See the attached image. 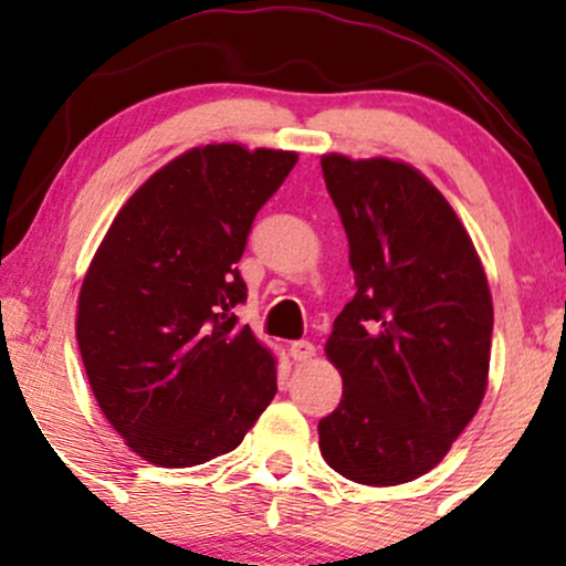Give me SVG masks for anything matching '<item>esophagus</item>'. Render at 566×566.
Returning <instances> with one entry per match:
<instances>
[{
  "label": "esophagus",
  "instance_id": "esophagus-1",
  "mask_svg": "<svg viewBox=\"0 0 566 566\" xmlns=\"http://www.w3.org/2000/svg\"><path fill=\"white\" fill-rule=\"evenodd\" d=\"M290 356L295 361H311L316 356V348H314V343L311 340H295L290 346Z\"/></svg>",
  "mask_w": 566,
  "mask_h": 566
}]
</instances>
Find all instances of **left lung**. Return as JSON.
<instances>
[{"instance_id": "1", "label": "left lung", "mask_w": 566, "mask_h": 566, "mask_svg": "<svg viewBox=\"0 0 566 566\" xmlns=\"http://www.w3.org/2000/svg\"><path fill=\"white\" fill-rule=\"evenodd\" d=\"M322 172L356 295L324 346L343 399L319 420V450L350 482L405 484L450 452L482 405L492 295L450 201L415 167L327 154Z\"/></svg>"}]
</instances>
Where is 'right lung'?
Masks as SVG:
<instances>
[{
	"label": "right lung",
	"mask_w": 566,
	"mask_h": 566,
	"mask_svg": "<svg viewBox=\"0 0 566 566\" xmlns=\"http://www.w3.org/2000/svg\"><path fill=\"white\" fill-rule=\"evenodd\" d=\"M295 151L212 143L143 184L97 247L76 340L90 388L143 460L191 469L237 450L276 394V361L237 308V263Z\"/></svg>",
	"instance_id": "right-lung-1"
}]
</instances>
